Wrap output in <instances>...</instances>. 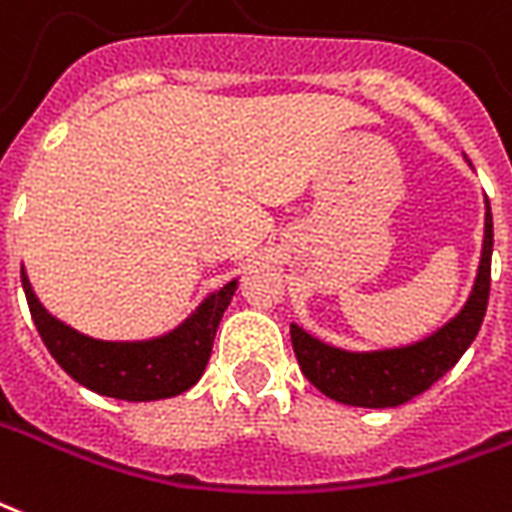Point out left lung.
Listing matches in <instances>:
<instances>
[{
    "mask_svg": "<svg viewBox=\"0 0 512 512\" xmlns=\"http://www.w3.org/2000/svg\"><path fill=\"white\" fill-rule=\"evenodd\" d=\"M491 246H494V225H491V208L486 203L483 257L467 306L445 328H439L434 336L418 344L382 352H344L317 342L298 325H290L295 358L306 380L331 399L352 407H372V410L399 407L412 396L429 391L442 374L456 366L483 325L488 290H491Z\"/></svg>",
    "mask_w": 512,
    "mask_h": 512,
    "instance_id": "8db88e82",
    "label": "left lung"
}]
</instances>
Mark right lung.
Wrapping results in <instances>:
<instances>
[{
    "label": "right lung",
    "mask_w": 512,
    "mask_h": 512,
    "mask_svg": "<svg viewBox=\"0 0 512 512\" xmlns=\"http://www.w3.org/2000/svg\"><path fill=\"white\" fill-rule=\"evenodd\" d=\"M21 282L40 339L64 372L89 391L127 401L168 399L189 391L206 369L219 320L236 293V282H227L219 293L208 295L198 312L168 336L154 342L121 344L97 342L54 320L32 293L24 271Z\"/></svg>",
    "instance_id": "right-lung-1"
}]
</instances>
